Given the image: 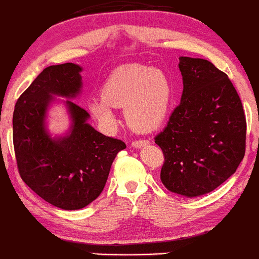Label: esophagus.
I'll return each instance as SVG.
<instances>
[{
    "instance_id": "esophagus-1",
    "label": "esophagus",
    "mask_w": 259,
    "mask_h": 259,
    "mask_svg": "<svg viewBox=\"0 0 259 259\" xmlns=\"http://www.w3.org/2000/svg\"><path fill=\"white\" fill-rule=\"evenodd\" d=\"M148 144H150V142H148L147 140H138V141L133 142V147L142 148L144 146H147Z\"/></svg>"
}]
</instances>
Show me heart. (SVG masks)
<instances>
[{
	"label": "heart",
	"instance_id": "heart-1",
	"mask_svg": "<svg viewBox=\"0 0 259 259\" xmlns=\"http://www.w3.org/2000/svg\"><path fill=\"white\" fill-rule=\"evenodd\" d=\"M171 84L165 74L145 65L117 68L101 88V99L88 109L103 130L117 125L114 108H125V120L139 133H151L164 123L171 102Z\"/></svg>",
	"mask_w": 259,
	"mask_h": 259
}]
</instances>
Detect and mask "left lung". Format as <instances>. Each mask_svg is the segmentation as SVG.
I'll use <instances>...</instances> for the list:
<instances>
[{
  "label": "left lung",
  "instance_id": "left-lung-1",
  "mask_svg": "<svg viewBox=\"0 0 259 259\" xmlns=\"http://www.w3.org/2000/svg\"><path fill=\"white\" fill-rule=\"evenodd\" d=\"M180 105L154 139L164 154L160 180L170 192L198 197L236 171L245 156L246 118L228 75L202 58L180 57Z\"/></svg>",
  "mask_w": 259,
  "mask_h": 259
}]
</instances>
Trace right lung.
<instances>
[{
	"instance_id": "right-lung-1",
	"label": "right lung",
	"mask_w": 259,
	"mask_h": 259,
	"mask_svg": "<svg viewBox=\"0 0 259 259\" xmlns=\"http://www.w3.org/2000/svg\"><path fill=\"white\" fill-rule=\"evenodd\" d=\"M79 64L50 65L18 99L13 112V145L20 177L35 194L65 210L96 200L112 163L125 144L108 138L88 123L90 114L73 102L82 89ZM64 97L70 130L52 137L46 125L55 96ZM59 101V100H58Z\"/></svg>"
}]
</instances>
